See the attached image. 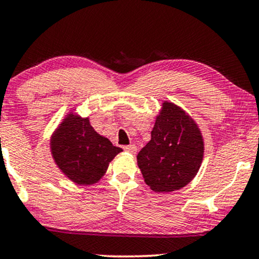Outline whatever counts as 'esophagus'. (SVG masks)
Listing matches in <instances>:
<instances>
[{
  "instance_id": "obj_1",
  "label": "esophagus",
  "mask_w": 259,
  "mask_h": 259,
  "mask_svg": "<svg viewBox=\"0 0 259 259\" xmlns=\"http://www.w3.org/2000/svg\"><path fill=\"white\" fill-rule=\"evenodd\" d=\"M123 148H124V150H126V152H129V153H132V154H135V153H136V150H137V148H136V146H135V145L124 146Z\"/></svg>"
}]
</instances>
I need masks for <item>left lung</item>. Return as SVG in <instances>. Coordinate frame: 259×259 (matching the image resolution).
<instances>
[{
	"label": "left lung",
	"mask_w": 259,
	"mask_h": 259,
	"mask_svg": "<svg viewBox=\"0 0 259 259\" xmlns=\"http://www.w3.org/2000/svg\"><path fill=\"white\" fill-rule=\"evenodd\" d=\"M204 145L197 124L181 107L165 101L156 117L152 139L137 154L147 185L156 192L179 190L194 179Z\"/></svg>",
	"instance_id": "left-lung-1"
}]
</instances>
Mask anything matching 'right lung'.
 <instances>
[{
  "label": "right lung",
  "mask_w": 259,
  "mask_h": 259,
  "mask_svg": "<svg viewBox=\"0 0 259 259\" xmlns=\"http://www.w3.org/2000/svg\"><path fill=\"white\" fill-rule=\"evenodd\" d=\"M51 152L57 166L78 185L97 183L122 152L92 127L88 118L69 114L54 134Z\"/></svg>",
  "instance_id": "add662e5"
}]
</instances>
